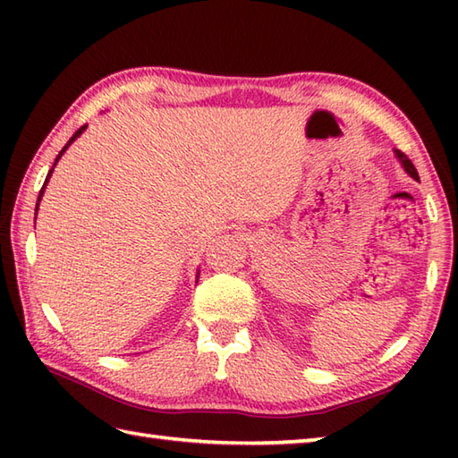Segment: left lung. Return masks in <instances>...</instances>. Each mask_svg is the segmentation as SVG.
<instances>
[{"instance_id":"1","label":"left lung","mask_w":458,"mask_h":458,"mask_svg":"<svg viewBox=\"0 0 458 458\" xmlns=\"http://www.w3.org/2000/svg\"><path fill=\"white\" fill-rule=\"evenodd\" d=\"M395 157H397V159H400V163L403 165V169H405V173H407V174H410V177H413L415 181H420V174H417V169L413 167V163H411L410 159H407V155H403L402 151H397V149H395Z\"/></svg>"}]
</instances>
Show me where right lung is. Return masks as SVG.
I'll list each match as a JSON object with an SVG mask.
<instances>
[{"label": "right lung", "instance_id": "obj_1", "mask_svg": "<svg viewBox=\"0 0 458 458\" xmlns=\"http://www.w3.org/2000/svg\"><path fill=\"white\" fill-rule=\"evenodd\" d=\"M86 130V125H82V128H79V131H74V135H72V138L71 140H68V143L64 145V148L61 149V153H58L56 155V159H55V165L58 163V159H61L63 157V153L68 149V145H71L76 138H79V135L82 133ZM55 165H53V167H51V171H48V174H47V179H45V184H43V189H41V192H38V199H37V207H35V220H37V210H38V202H41V197H43V192H45V187H47V182H48V179H51V173H53V169H55ZM199 277V276H197Z\"/></svg>", "mask_w": 458, "mask_h": 458}]
</instances>
